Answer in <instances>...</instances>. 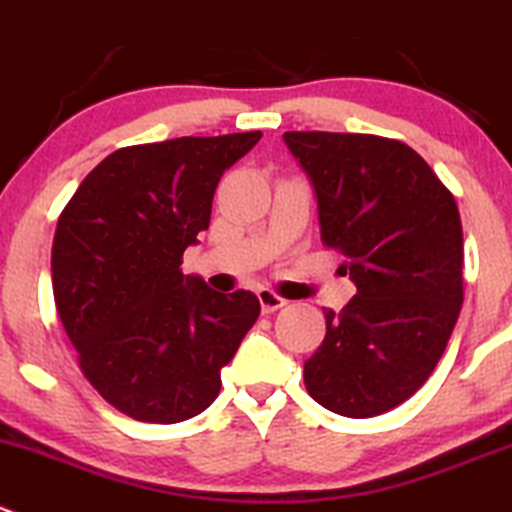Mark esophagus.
Instances as JSON below:
<instances>
[{"instance_id": "34e87169", "label": "esophagus", "mask_w": 512, "mask_h": 512, "mask_svg": "<svg viewBox=\"0 0 512 512\" xmlns=\"http://www.w3.org/2000/svg\"><path fill=\"white\" fill-rule=\"evenodd\" d=\"M259 304H261V311H264V314H271V311L286 306V299H281V296L274 294L271 289H259Z\"/></svg>"}]
</instances>
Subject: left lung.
<instances>
[{"label": "left lung", "mask_w": 512, "mask_h": 512, "mask_svg": "<svg viewBox=\"0 0 512 512\" xmlns=\"http://www.w3.org/2000/svg\"><path fill=\"white\" fill-rule=\"evenodd\" d=\"M284 143L314 188L321 241L342 251L339 271L357 286L342 314L324 309L304 384L337 415H382L427 382L460 316L457 203L399 140L314 130Z\"/></svg>", "instance_id": "left-lung-1"}]
</instances>
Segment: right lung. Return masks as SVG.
<instances>
[{
  "instance_id": "1",
  "label": "right lung",
  "mask_w": 512,
  "mask_h": 512,
  "mask_svg": "<svg viewBox=\"0 0 512 512\" xmlns=\"http://www.w3.org/2000/svg\"><path fill=\"white\" fill-rule=\"evenodd\" d=\"M261 133L175 138L107 155L57 221V314L92 387L140 422L201 415L259 319L251 291L221 294L180 271L211 223L223 170Z\"/></svg>"
}]
</instances>
